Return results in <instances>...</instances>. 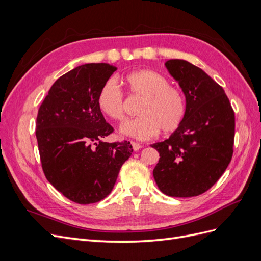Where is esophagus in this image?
I'll return each instance as SVG.
<instances>
[{
  "label": "esophagus",
  "mask_w": 261,
  "mask_h": 261,
  "mask_svg": "<svg viewBox=\"0 0 261 261\" xmlns=\"http://www.w3.org/2000/svg\"><path fill=\"white\" fill-rule=\"evenodd\" d=\"M132 147L134 150H135V151H138V150L141 148V145L136 143V141H132Z\"/></svg>",
  "instance_id": "1"
}]
</instances>
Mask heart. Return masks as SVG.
Here are the masks:
<instances>
[{"instance_id":"1","label":"heart","mask_w":261,"mask_h":261,"mask_svg":"<svg viewBox=\"0 0 261 261\" xmlns=\"http://www.w3.org/2000/svg\"><path fill=\"white\" fill-rule=\"evenodd\" d=\"M128 94L141 98L137 109L139 116L125 121L121 133L126 136L145 140L162 134L175 132L186 112L184 93L170 84L163 74L153 69L141 68L122 77ZM99 111L112 121L124 117V94L114 80H108L98 92Z\"/></svg>"}]
</instances>
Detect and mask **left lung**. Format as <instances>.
I'll return each mask as SVG.
<instances>
[{
  "label": "left lung",
  "instance_id": "8db88e82",
  "mask_svg": "<svg viewBox=\"0 0 261 261\" xmlns=\"http://www.w3.org/2000/svg\"><path fill=\"white\" fill-rule=\"evenodd\" d=\"M186 98L179 127L151 145L160 159L153 177L171 197H194L217 183L232 160L235 115L222 87L203 70L184 60L165 63Z\"/></svg>",
  "mask_w": 261,
  "mask_h": 261
}]
</instances>
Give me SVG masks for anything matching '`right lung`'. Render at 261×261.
<instances>
[{"label":"right lung","mask_w":261,"mask_h":261,"mask_svg":"<svg viewBox=\"0 0 261 261\" xmlns=\"http://www.w3.org/2000/svg\"><path fill=\"white\" fill-rule=\"evenodd\" d=\"M116 69L107 63L77 66L52 85L39 108L36 137L43 173L76 203L105 199L133 152L129 141H102L114 129L99 111L97 96Z\"/></svg>","instance_id":"right-lung-1"}]
</instances>
